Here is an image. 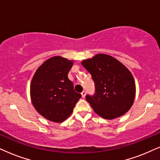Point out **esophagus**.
Wrapping results in <instances>:
<instances>
[{
  "instance_id": "34e87169",
  "label": "esophagus",
  "mask_w": 160,
  "mask_h": 160,
  "mask_svg": "<svg viewBox=\"0 0 160 160\" xmlns=\"http://www.w3.org/2000/svg\"><path fill=\"white\" fill-rule=\"evenodd\" d=\"M86 93H87V92L85 91V90H83V91L82 92V97H83V98L85 97Z\"/></svg>"
}]
</instances>
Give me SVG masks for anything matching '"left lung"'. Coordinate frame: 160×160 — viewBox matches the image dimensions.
Returning a JSON list of instances; mask_svg holds the SVG:
<instances>
[{"instance_id": "8db88e82", "label": "left lung", "mask_w": 160, "mask_h": 160, "mask_svg": "<svg viewBox=\"0 0 160 160\" xmlns=\"http://www.w3.org/2000/svg\"><path fill=\"white\" fill-rule=\"evenodd\" d=\"M82 64L91 74L95 93L86 100L94 111L106 119H113L127 113L133 103L136 85L129 70L113 57L97 54Z\"/></svg>"}]
</instances>
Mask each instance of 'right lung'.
I'll return each instance as SVG.
<instances>
[{
	"label": "right lung",
	"mask_w": 160,
	"mask_h": 160,
	"mask_svg": "<svg viewBox=\"0 0 160 160\" xmlns=\"http://www.w3.org/2000/svg\"><path fill=\"white\" fill-rule=\"evenodd\" d=\"M72 61L55 56L44 62L31 82L30 96L35 110L47 119L62 122L68 119L82 97L73 89L68 74Z\"/></svg>",
	"instance_id": "obj_1"
}]
</instances>
